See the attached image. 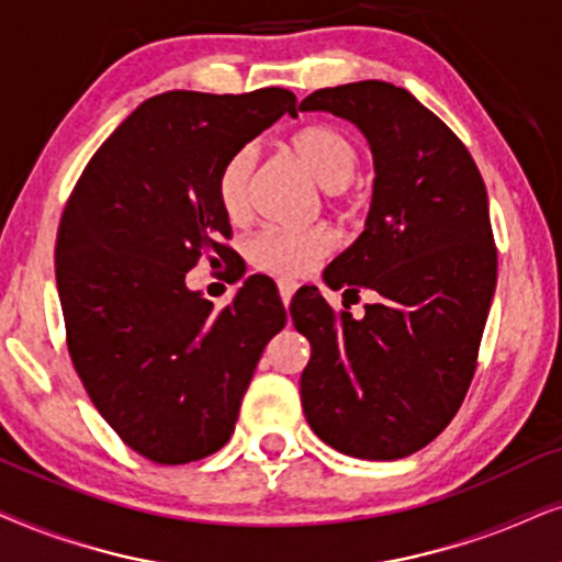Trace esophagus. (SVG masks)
Returning <instances> with one entry per match:
<instances>
[{
	"label": "esophagus",
	"instance_id": "esophagus-1",
	"mask_svg": "<svg viewBox=\"0 0 562 562\" xmlns=\"http://www.w3.org/2000/svg\"><path fill=\"white\" fill-rule=\"evenodd\" d=\"M277 288H280V297H282V305H290V301H293V293L297 290V282L288 280V277H282L280 282H277Z\"/></svg>",
	"mask_w": 562,
	"mask_h": 562
}]
</instances>
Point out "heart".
I'll list each match as a JSON object with an SVG mask.
<instances>
[{
  "label": "heart",
  "instance_id": "b5f03b06",
  "mask_svg": "<svg viewBox=\"0 0 562 562\" xmlns=\"http://www.w3.org/2000/svg\"><path fill=\"white\" fill-rule=\"evenodd\" d=\"M290 151L313 182L324 187L328 205L351 203V177H355L359 151L349 133L331 123H308L290 136ZM251 148L228 156L215 179V198L221 213L231 223H241L249 215V177ZM331 236L324 228H277L267 226L246 241V257L261 272L280 277H301L326 257Z\"/></svg>",
  "mask_w": 562,
  "mask_h": 562
}]
</instances>
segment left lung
<instances>
[{
  "label": "left lung",
  "mask_w": 562,
  "mask_h": 562,
  "mask_svg": "<svg viewBox=\"0 0 562 562\" xmlns=\"http://www.w3.org/2000/svg\"><path fill=\"white\" fill-rule=\"evenodd\" d=\"M301 110L347 117L370 140L368 223L324 280L344 295L378 293L359 321L316 288L297 293L290 316L311 341L305 418L349 458H408L452 422L475 375L498 267L488 194L465 144L403 87L318 89Z\"/></svg>",
  "instance_id": "1"
}]
</instances>
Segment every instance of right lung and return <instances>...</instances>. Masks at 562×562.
<instances>
[{"label":"right lung","instance_id":"obj_1","mask_svg":"<svg viewBox=\"0 0 562 562\" xmlns=\"http://www.w3.org/2000/svg\"><path fill=\"white\" fill-rule=\"evenodd\" d=\"M295 94L164 92L138 104L81 171L56 238L66 344L94 408L159 465L218 452L267 341L280 295L249 277L215 311L184 277L231 257L215 198L228 156L267 131Z\"/></svg>","mask_w":562,"mask_h":562}]
</instances>
